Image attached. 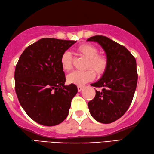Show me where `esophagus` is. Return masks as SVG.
<instances>
[{
    "mask_svg": "<svg viewBox=\"0 0 154 154\" xmlns=\"http://www.w3.org/2000/svg\"><path fill=\"white\" fill-rule=\"evenodd\" d=\"M84 88L83 86H78L77 87V90H78V91L79 92V91H81Z\"/></svg>",
    "mask_w": 154,
    "mask_h": 154,
    "instance_id": "1",
    "label": "esophagus"
}]
</instances>
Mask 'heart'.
I'll return each instance as SVG.
<instances>
[{
    "label": "heart",
    "mask_w": 154,
    "mask_h": 154,
    "mask_svg": "<svg viewBox=\"0 0 154 154\" xmlns=\"http://www.w3.org/2000/svg\"><path fill=\"white\" fill-rule=\"evenodd\" d=\"M77 52L79 55L87 59V69L84 72H73L67 75V80L69 83L77 85H83L94 79L95 72L97 75H102L106 71L108 66V60L105 55L98 53V50L94 45L85 43L77 48ZM73 59L70 52H64L60 57V65L64 71L68 72L72 68ZM92 69L91 70V69Z\"/></svg>",
    "instance_id": "b5f03b06"
}]
</instances>
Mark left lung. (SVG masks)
<instances>
[{"instance_id":"obj_1","label":"left lung","mask_w":154,"mask_h":154,"mask_svg":"<svg viewBox=\"0 0 154 154\" xmlns=\"http://www.w3.org/2000/svg\"><path fill=\"white\" fill-rule=\"evenodd\" d=\"M102 46L108 60V66L100 80L91 86L102 87L88 102L89 113L97 122L110 124L125 114L137 88V62L125 47L102 35L87 39Z\"/></svg>"}]
</instances>
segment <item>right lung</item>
<instances>
[{
    "mask_svg": "<svg viewBox=\"0 0 154 154\" xmlns=\"http://www.w3.org/2000/svg\"><path fill=\"white\" fill-rule=\"evenodd\" d=\"M76 42L42 38L28 46L19 58L15 70V92L21 106L37 123L57 125L69 114L77 87L65 85L60 57Z\"/></svg>",
    "mask_w": 154,
    "mask_h": 154,
    "instance_id": "add662e5",
    "label": "right lung"
}]
</instances>
